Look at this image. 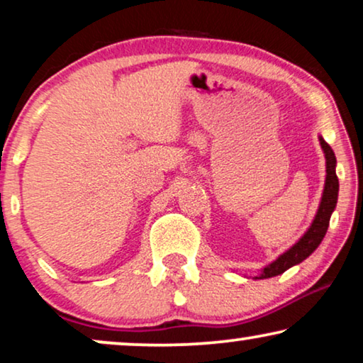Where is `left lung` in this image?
Masks as SVG:
<instances>
[{"label":"left lung","instance_id":"left-lung-1","mask_svg":"<svg viewBox=\"0 0 363 363\" xmlns=\"http://www.w3.org/2000/svg\"><path fill=\"white\" fill-rule=\"evenodd\" d=\"M320 147L325 153V185H324V193H322V200L319 205V210L315 213L314 221L309 230L306 231V235L301 238L299 241L296 242L291 250H287L284 255H281L276 261H272L271 264H267L264 269L261 271L259 276H256L255 279H267V277L279 276L282 272L289 269V267L299 264L309 257L312 252L317 250V246L320 245L322 240H324L327 228H329L330 215L332 211L335 210L337 205V196H339V178H337L335 173V153L332 150L329 143H327L324 138L319 137Z\"/></svg>","mask_w":363,"mask_h":363}]
</instances>
